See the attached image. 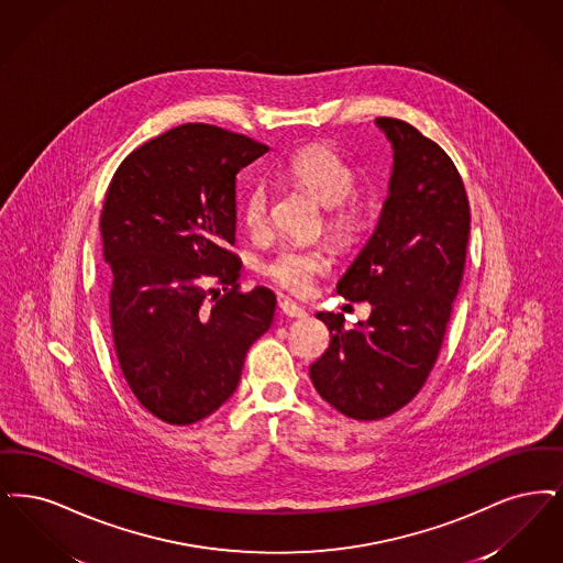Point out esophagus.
<instances>
[{"mask_svg":"<svg viewBox=\"0 0 563 563\" xmlns=\"http://www.w3.org/2000/svg\"><path fill=\"white\" fill-rule=\"evenodd\" d=\"M279 311H282L286 318H307V311H305L300 305H296L290 298H286V296H279Z\"/></svg>","mask_w":563,"mask_h":563,"instance_id":"obj_1","label":"esophagus"}]
</instances>
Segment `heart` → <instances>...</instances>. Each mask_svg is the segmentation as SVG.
Returning <instances> with one entry per match:
<instances>
[{"label":"heart","instance_id":"heart-1","mask_svg":"<svg viewBox=\"0 0 563 563\" xmlns=\"http://www.w3.org/2000/svg\"><path fill=\"white\" fill-rule=\"evenodd\" d=\"M284 178L302 187L328 208L325 227L339 245L357 244L366 233L369 214L366 201L353 194L357 174L341 155L323 145L298 148L282 168ZM240 212L252 235L269 229L271 191L267 183H252L240 199ZM325 256L316 250L286 247L265 263L263 275L275 286L292 294L311 290L313 279L325 271Z\"/></svg>","mask_w":563,"mask_h":563}]
</instances>
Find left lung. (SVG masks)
<instances>
[{"label":"left lung","instance_id":"8db88e82","mask_svg":"<svg viewBox=\"0 0 563 563\" xmlns=\"http://www.w3.org/2000/svg\"><path fill=\"white\" fill-rule=\"evenodd\" d=\"M393 147L389 196L374 233L336 292L367 300L372 313L346 330L318 313L332 339L309 367L313 387L355 420L391 416L422 389L440 355L465 271L471 212L448 153L415 125L378 118Z\"/></svg>","mask_w":563,"mask_h":563}]
</instances>
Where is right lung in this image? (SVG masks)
<instances>
[{
    "mask_svg": "<svg viewBox=\"0 0 563 563\" xmlns=\"http://www.w3.org/2000/svg\"><path fill=\"white\" fill-rule=\"evenodd\" d=\"M267 151L219 125L183 123L134 148L107 189L100 235L115 353L136 399L168 424L217 412L271 328L275 294L240 292L242 263L229 250L238 172Z\"/></svg>",
    "mask_w": 563,
    "mask_h": 563,
    "instance_id": "right-lung-1",
    "label": "right lung"
}]
</instances>
